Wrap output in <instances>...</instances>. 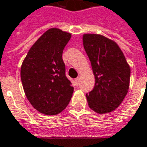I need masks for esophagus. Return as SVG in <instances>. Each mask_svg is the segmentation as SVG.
<instances>
[{
    "label": "esophagus",
    "instance_id": "obj_1",
    "mask_svg": "<svg viewBox=\"0 0 147 147\" xmlns=\"http://www.w3.org/2000/svg\"><path fill=\"white\" fill-rule=\"evenodd\" d=\"M79 80H80V78H79V77H78V78H76V79H75V82H76V84H77L79 83Z\"/></svg>",
    "mask_w": 147,
    "mask_h": 147
}]
</instances>
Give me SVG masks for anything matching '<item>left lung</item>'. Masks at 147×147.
I'll return each mask as SVG.
<instances>
[{"label": "left lung", "instance_id": "left-lung-1", "mask_svg": "<svg viewBox=\"0 0 147 147\" xmlns=\"http://www.w3.org/2000/svg\"><path fill=\"white\" fill-rule=\"evenodd\" d=\"M83 44L95 79L94 89L86 94L89 108L98 114L112 112L128 93L130 65L118 44L108 37L86 33Z\"/></svg>", "mask_w": 147, "mask_h": 147}]
</instances>
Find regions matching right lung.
<instances>
[{"instance_id": "1", "label": "right lung", "mask_w": 147, "mask_h": 147, "mask_svg": "<svg viewBox=\"0 0 147 147\" xmlns=\"http://www.w3.org/2000/svg\"><path fill=\"white\" fill-rule=\"evenodd\" d=\"M71 33L59 28L46 31L28 51L21 79L28 101L42 114L55 115L68 106L74 87L65 75L63 51Z\"/></svg>"}]
</instances>
